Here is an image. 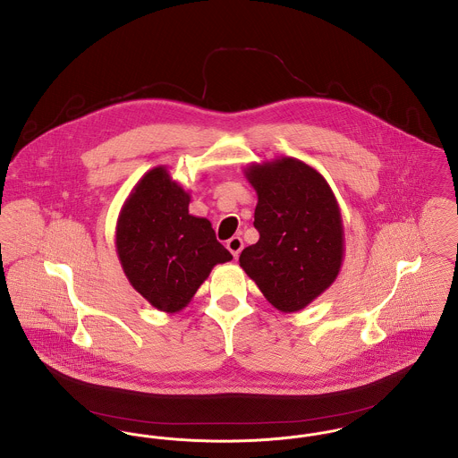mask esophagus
Returning <instances> with one entry per match:
<instances>
[{
  "instance_id": "34e87169",
  "label": "esophagus",
  "mask_w": 458,
  "mask_h": 458,
  "mask_svg": "<svg viewBox=\"0 0 458 458\" xmlns=\"http://www.w3.org/2000/svg\"><path fill=\"white\" fill-rule=\"evenodd\" d=\"M226 247H228V250L233 254V258L237 259L239 254H241V250H242V247H244V242H242L241 237H232V239L226 242Z\"/></svg>"
}]
</instances>
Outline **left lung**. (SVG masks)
Segmentation results:
<instances>
[{"label": "left lung", "instance_id": "1", "mask_svg": "<svg viewBox=\"0 0 458 458\" xmlns=\"http://www.w3.org/2000/svg\"><path fill=\"white\" fill-rule=\"evenodd\" d=\"M259 241L239 258L263 296L284 314L310 305L336 281L345 250L344 219L324 176L309 164L277 157L249 164Z\"/></svg>", "mask_w": 458, "mask_h": 458}]
</instances>
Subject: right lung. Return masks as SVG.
Segmentation results:
<instances>
[{"label":"right lung","mask_w":458,"mask_h":458,"mask_svg":"<svg viewBox=\"0 0 458 458\" xmlns=\"http://www.w3.org/2000/svg\"><path fill=\"white\" fill-rule=\"evenodd\" d=\"M190 193L165 165L138 181L116 221L114 246L131 285L157 310H182L217 263L233 256L211 221L188 212Z\"/></svg>","instance_id":"1"}]
</instances>
